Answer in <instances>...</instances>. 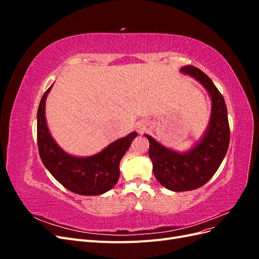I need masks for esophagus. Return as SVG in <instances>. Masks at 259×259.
Segmentation results:
<instances>
[{"instance_id":"1","label":"esophagus","mask_w":259,"mask_h":259,"mask_svg":"<svg viewBox=\"0 0 259 259\" xmlns=\"http://www.w3.org/2000/svg\"><path fill=\"white\" fill-rule=\"evenodd\" d=\"M143 131H144L143 128H139V133H143Z\"/></svg>"}]
</instances>
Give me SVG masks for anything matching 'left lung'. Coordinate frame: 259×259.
I'll use <instances>...</instances> for the list:
<instances>
[{"instance_id":"8db88e82","label":"left lung","mask_w":259,"mask_h":259,"mask_svg":"<svg viewBox=\"0 0 259 259\" xmlns=\"http://www.w3.org/2000/svg\"><path fill=\"white\" fill-rule=\"evenodd\" d=\"M180 72L193 77L208 92L211 112L204 134L188 151L171 150L150 135H145L150 144L149 158L152 161L156 180L166 189L175 192L198 189L205 185L221 166L230 140L225 99L213 81L193 66L180 68Z\"/></svg>"}]
</instances>
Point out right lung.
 Wrapping results in <instances>:
<instances>
[{
	"mask_svg": "<svg viewBox=\"0 0 259 259\" xmlns=\"http://www.w3.org/2000/svg\"><path fill=\"white\" fill-rule=\"evenodd\" d=\"M53 85L44 93L37 109V147L44 166L68 190L81 195L103 194L114 187L120 177V161L137 133L115 140L91 156L67 153L52 137L45 116V101Z\"/></svg>",
	"mask_w": 259,
	"mask_h": 259,
	"instance_id": "add662e5",
	"label": "right lung"
}]
</instances>
